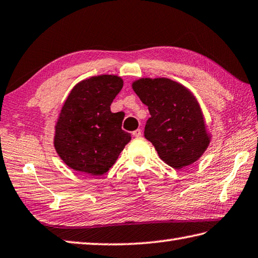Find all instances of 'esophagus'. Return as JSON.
I'll return each mask as SVG.
<instances>
[{
  "label": "esophagus",
  "instance_id": "esophagus-1",
  "mask_svg": "<svg viewBox=\"0 0 258 258\" xmlns=\"http://www.w3.org/2000/svg\"><path fill=\"white\" fill-rule=\"evenodd\" d=\"M132 134H133V137H135V138H140L142 135V131L140 130V128L139 130H135Z\"/></svg>",
  "mask_w": 258,
  "mask_h": 258
}]
</instances>
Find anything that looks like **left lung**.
Here are the masks:
<instances>
[{
  "mask_svg": "<svg viewBox=\"0 0 258 258\" xmlns=\"http://www.w3.org/2000/svg\"><path fill=\"white\" fill-rule=\"evenodd\" d=\"M134 92L148 106L151 117L144 137L161 160L182 169L199 160L211 142L202 108L188 88L167 78H140Z\"/></svg>",
  "mask_w": 258,
  "mask_h": 258,
  "instance_id": "8db88e82",
  "label": "left lung"
}]
</instances>
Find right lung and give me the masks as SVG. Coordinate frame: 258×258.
Here are the masks:
<instances>
[{"label":"right lung","mask_w":258,"mask_h":258,"mask_svg":"<svg viewBox=\"0 0 258 258\" xmlns=\"http://www.w3.org/2000/svg\"><path fill=\"white\" fill-rule=\"evenodd\" d=\"M123 84L118 76L101 74L84 79L69 93L55 124L54 148L71 169L104 175L131 141L121 130L123 115L110 111Z\"/></svg>","instance_id":"add662e5"}]
</instances>
